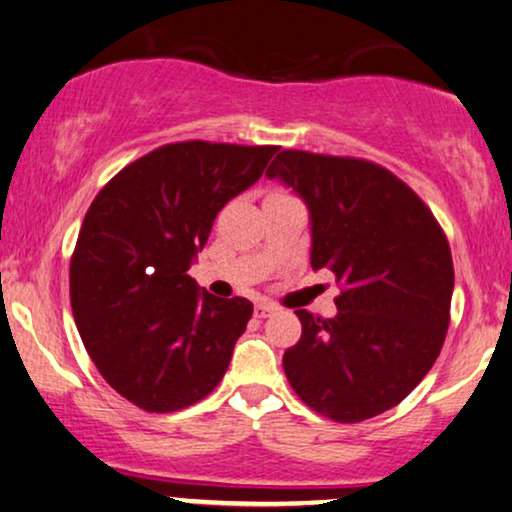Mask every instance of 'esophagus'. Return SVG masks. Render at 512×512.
Listing matches in <instances>:
<instances>
[{"instance_id":"1","label":"esophagus","mask_w":512,"mask_h":512,"mask_svg":"<svg viewBox=\"0 0 512 512\" xmlns=\"http://www.w3.org/2000/svg\"><path fill=\"white\" fill-rule=\"evenodd\" d=\"M275 311H277L275 304H268V301H261V304H256L254 315H256V318H266V315L275 313Z\"/></svg>"}]
</instances>
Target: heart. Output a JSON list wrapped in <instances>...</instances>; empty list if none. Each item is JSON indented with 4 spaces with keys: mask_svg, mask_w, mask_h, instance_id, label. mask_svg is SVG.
<instances>
[{
    "mask_svg": "<svg viewBox=\"0 0 512 512\" xmlns=\"http://www.w3.org/2000/svg\"><path fill=\"white\" fill-rule=\"evenodd\" d=\"M275 192H282V189H275Z\"/></svg>",
    "mask_w": 512,
    "mask_h": 512,
    "instance_id": "obj_1",
    "label": "heart"
}]
</instances>
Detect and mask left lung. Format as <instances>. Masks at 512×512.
Returning <instances> with one entry per match:
<instances>
[{
  "label": "left lung",
  "instance_id": "1",
  "mask_svg": "<svg viewBox=\"0 0 512 512\" xmlns=\"http://www.w3.org/2000/svg\"><path fill=\"white\" fill-rule=\"evenodd\" d=\"M311 211V266L337 277L334 318L304 308L282 365L306 406L363 422L418 387L451 323L453 261L430 206L380 163L282 149L266 170Z\"/></svg>",
  "mask_w": 512,
  "mask_h": 512
}]
</instances>
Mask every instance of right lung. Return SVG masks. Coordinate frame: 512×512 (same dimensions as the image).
Here are the masks:
<instances>
[{"instance_id":"add662e5","label":"right lung","mask_w":512,"mask_h":512,"mask_svg":"<svg viewBox=\"0 0 512 512\" xmlns=\"http://www.w3.org/2000/svg\"><path fill=\"white\" fill-rule=\"evenodd\" d=\"M273 144L173 142L132 161L87 208L71 256V306L99 375L147 413H173L223 380L254 306L197 292L189 263Z\"/></svg>"}]
</instances>
